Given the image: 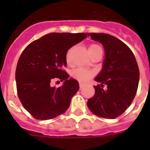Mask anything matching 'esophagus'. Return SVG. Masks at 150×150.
I'll return each mask as SVG.
<instances>
[{
  "label": "esophagus",
  "mask_w": 150,
  "mask_h": 150,
  "mask_svg": "<svg viewBox=\"0 0 150 150\" xmlns=\"http://www.w3.org/2000/svg\"><path fill=\"white\" fill-rule=\"evenodd\" d=\"M83 87H84V86H83V84H81V83H80V89H81H81H83Z\"/></svg>",
  "instance_id": "34e87169"
}]
</instances>
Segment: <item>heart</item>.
I'll list each match as a JSON object with an SVG mask.
<instances>
[{"mask_svg":"<svg viewBox=\"0 0 150 150\" xmlns=\"http://www.w3.org/2000/svg\"><path fill=\"white\" fill-rule=\"evenodd\" d=\"M99 50L102 51V48L97 44H91L88 47V51L90 52L91 55L94 52H96V51H99ZM69 53H70V50H69L66 54V60L67 63H69V62H70ZM93 75H94L93 72L88 70V69H85L83 68H78V69H74L72 72V76L75 80L79 81L80 83H85L87 82Z\"/></svg>","mask_w":150,"mask_h":150,"instance_id":"heart-1","label":"heart"}]
</instances>
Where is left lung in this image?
<instances>
[{
  "mask_svg": "<svg viewBox=\"0 0 150 150\" xmlns=\"http://www.w3.org/2000/svg\"><path fill=\"white\" fill-rule=\"evenodd\" d=\"M102 43L105 51L103 67L95 81V94L87 105L93 114L107 119L122 115L134 100L138 88L139 69L132 51L117 38L105 33H88ZM107 86L104 90L103 87Z\"/></svg>",
  "mask_w": 150,
  "mask_h": 150,
  "instance_id": "left-lung-1",
  "label": "left lung"
}]
</instances>
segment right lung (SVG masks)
<instances>
[{
  "instance_id": "right-lung-1",
  "label": "right lung",
  "mask_w": 150,
  "mask_h": 150,
  "mask_svg": "<svg viewBox=\"0 0 150 150\" xmlns=\"http://www.w3.org/2000/svg\"><path fill=\"white\" fill-rule=\"evenodd\" d=\"M86 37V33H49L32 42L22 53L16 69L17 94L35 119H53L69 108L79 83L63 69L67 66L66 54ZM54 79L64 84L53 87L50 82Z\"/></svg>"
}]
</instances>
